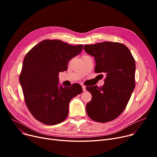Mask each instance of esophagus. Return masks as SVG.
I'll list each match as a JSON object with an SVG mask.
<instances>
[{
  "label": "esophagus",
  "instance_id": "esophagus-1",
  "mask_svg": "<svg viewBox=\"0 0 157 157\" xmlns=\"http://www.w3.org/2000/svg\"><path fill=\"white\" fill-rule=\"evenodd\" d=\"M82 88H83V92H85V91H86V86H85V85H82Z\"/></svg>",
  "mask_w": 157,
  "mask_h": 157
}]
</instances>
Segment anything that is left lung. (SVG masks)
<instances>
[{
    "mask_svg": "<svg viewBox=\"0 0 157 157\" xmlns=\"http://www.w3.org/2000/svg\"><path fill=\"white\" fill-rule=\"evenodd\" d=\"M84 49L94 57L95 72L106 74L102 86L86 87L92 95L86 113L95 121H111L124 111L135 88V60L129 49L120 43L105 41L85 45Z\"/></svg>",
    "mask_w": 157,
    "mask_h": 157,
    "instance_id": "1",
    "label": "left lung"
}]
</instances>
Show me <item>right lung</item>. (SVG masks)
Wrapping results in <instances>:
<instances>
[{"label":"right lung","mask_w":157,"mask_h":157,"mask_svg":"<svg viewBox=\"0 0 157 157\" xmlns=\"http://www.w3.org/2000/svg\"><path fill=\"white\" fill-rule=\"evenodd\" d=\"M83 47L46 39L25 56L20 75L25 101L32 116L44 124L53 125L65 120L71 100L83 92L78 83L71 87L59 85V72L67 71L68 62Z\"/></svg>","instance_id":"obj_1"}]
</instances>
